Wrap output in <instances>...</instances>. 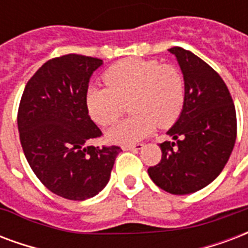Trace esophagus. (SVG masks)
<instances>
[{
    "label": "esophagus",
    "instance_id": "1",
    "mask_svg": "<svg viewBox=\"0 0 248 248\" xmlns=\"http://www.w3.org/2000/svg\"><path fill=\"white\" fill-rule=\"evenodd\" d=\"M144 148V144H136V145H129V146H123L124 150H131V152H137Z\"/></svg>",
    "mask_w": 248,
    "mask_h": 248
}]
</instances>
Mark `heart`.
Segmentation results:
<instances>
[{
  "label": "heart",
  "mask_w": 248,
  "mask_h": 248,
  "mask_svg": "<svg viewBox=\"0 0 248 248\" xmlns=\"http://www.w3.org/2000/svg\"><path fill=\"white\" fill-rule=\"evenodd\" d=\"M106 87H90L86 106L91 119L107 126L116 122L129 104L133 115L107 132L113 144L132 145L154 131L167 128L179 117L186 99V83L174 65L157 60L125 59L103 74Z\"/></svg>",
  "instance_id": "heart-1"
}]
</instances>
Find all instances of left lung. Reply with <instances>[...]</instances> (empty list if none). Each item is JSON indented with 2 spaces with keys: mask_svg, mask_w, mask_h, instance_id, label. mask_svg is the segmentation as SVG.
Segmentation results:
<instances>
[{
  "mask_svg": "<svg viewBox=\"0 0 248 248\" xmlns=\"http://www.w3.org/2000/svg\"><path fill=\"white\" fill-rule=\"evenodd\" d=\"M176 57L186 83L179 119L167 131L170 141L159 144L161 162L148 174L172 195H188L206 187L228 163L237 139V115L228 86L205 61L180 46Z\"/></svg>",
  "mask_w": 248,
  "mask_h": 248,
  "instance_id": "1",
  "label": "left lung"
}]
</instances>
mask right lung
<instances>
[{"mask_svg":"<svg viewBox=\"0 0 248 248\" xmlns=\"http://www.w3.org/2000/svg\"><path fill=\"white\" fill-rule=\"evenodd\" d=\"M103 64L70 55L46 61L30 78L18 109V131L26 159L51 192L86 200L108 183L119 146H89L102 132L89 116L91 74Z\"/></svg>","mask_w":248,"mask_h":248,"instance_id":"right-lung-1","label":"right lung"}]
</instances>
